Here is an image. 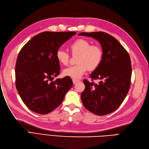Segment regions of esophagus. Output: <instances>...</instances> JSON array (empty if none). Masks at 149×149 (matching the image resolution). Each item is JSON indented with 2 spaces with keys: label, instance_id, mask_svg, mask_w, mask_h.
Returning <instances> with one entry per match:
<instances>
[{
  "label": "esophagus",
  "instance_id": "obj_1",
  "mask_svg": "<svg viewBox=\"0 0 149 149\" xmlns=\"http://www.w3.org/2000/svg\"><path fill=\"white\" fill-rule=\"evenodd\" d=\"M72 81H73V83L75 84H76V83H77L78 81H79L80 80H77V79H73Z\"/></svg>",
  "mask_w": 149,
  "mask_h": 149
}]
</instances>
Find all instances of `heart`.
I'll list each match as a JSON object with an SVG mask.
<instances>
[{
	"instance_id": "obj_1",
	"label": "heart",
	"mask_w": 149,
	"mask_h": 149,
	"mask_svg": "<svg viewBox=\"0 0 149 149\" xmlns=\"http://www.w3.org/2000/svg\"><path fill=\"white\" fill-rule=\"evenodd\" d=\"M71 53L77 55V64L72 65L63 70L65 76L74 79H79L86 71H93L97 69L102 63L103 51L100 45H91L90 41L83 38H79L71 43L69 46ZM57 60L60 64L68 65L70 55L63 49H59L56 52Z\"/></svg>"
}]
</instances>
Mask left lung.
Wrapping results in <instances>:
<instances>
[{
    "mask_svg": "<svg viewBox=\"0 0 149 149\" xmlns=\"http://www.w3.org/2000/svg\"><path fill=\"white\" fill-rule=\"evenodd\" d=\"M78 35L97 40L103 51L102 63L90 75L92 81L84 80L85 88L81 94V102L86 109L95 114L111 113L121 104L130 88V56L116 38L107 33L84 32ZM95 79L99 82L95 84Z\"/></svg>",
    "mask_w": 149,
    "mask_h": 149,
    "instance_id": "1",
    "label": "left lung"
}]
</instances>
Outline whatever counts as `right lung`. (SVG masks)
<instances>
[{
    "mask_svg": "<svg viewBox=\"0 0 149 149\" xmlns=\"http://www.w3.org/2000/svg\"><path fill=\"white\" fill-rule=\"evenodd\" d=\"M74 31H44L23 46L15 65V85L23 102L32 111L46 114L58 107L73 85L69 77L52 81L60 74L56 52Z\"/></svg>",
    "mask_w": 149,
    "mask_h": 149,
    "instance_id": "right-lung-1",
    "label": "right lung"
}]
</instances>
